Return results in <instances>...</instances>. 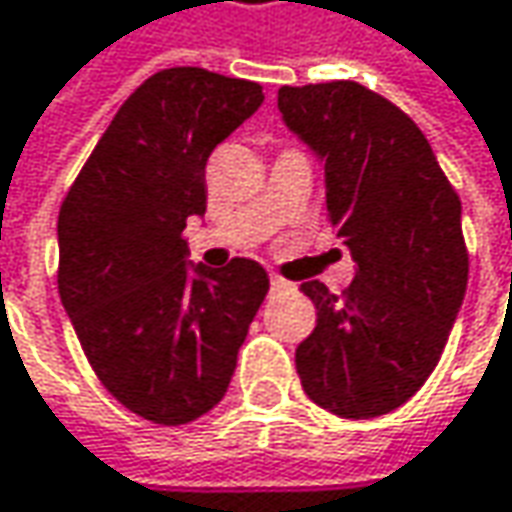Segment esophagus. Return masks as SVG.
Returning a JSON list of instances; mask_svg holds the SVG:
<instances>
[{
  "label": "esophagus",
  "instance_id": "obj_1",
  "mask_svg": "<svg viewBox=\"0 0 512 512\" xmlns=\"http://www.w3.org/2000/svg\"><path fill=\"white\" fill-rule=\"evenodd\" d=\"M271 288L274 291H282V288H288V279H282V276H271Z\"/></svg>",
  "mask_w": 512,
  "mask_h": 512
}]
</instances>
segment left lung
<instances>
[{
    "instance_id": "1",
    "label": "left lung",
    "mask_w": 512,
    "mask_h": 512,
    "mask_svg": "<svg viewBox=\"0 0 512 512\" xmlns=\"http://www.w3.org/2000/svg\"><path fill=\"white\" fill-rule=\"evenodd\" d=\"M279 113L326 160L329 224L358 265L341 297L300 285L317 323L297 376L338 417H382L434 373L463 303L460 198L414 119L358 81L282 87Z\"/></svg>"
}]
</instances>
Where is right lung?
<instances>
[{
    "instance_id": "1",
    "label": "right lung",
    "mask_w": 512,
    "mask_h": 512,
    "mask_svg": "<svg viewBox=\"0 0 512 512\" xmlns=\"http://www.w3.org/2000/svg\"><path fill=\"white\" fill-rule=\"evenodd\" d=\"M256 81L201 66L145 78L101 133L57 215V291L98 382L130 414L212 411L271 282L259 262L186 268L206 160L262 104Z\"/></svg>"
}]
</instances>
